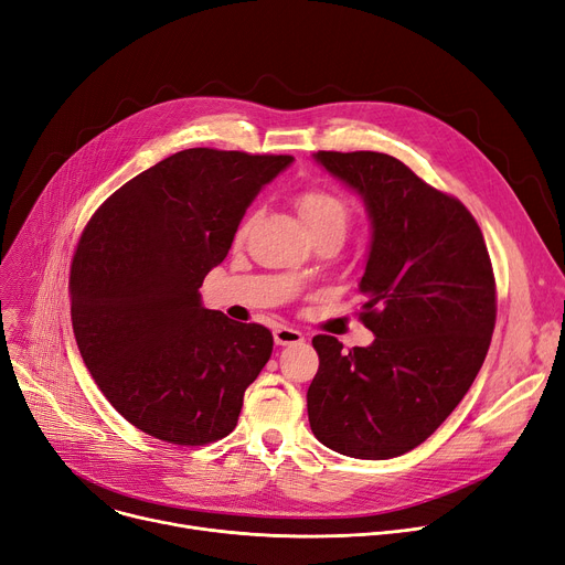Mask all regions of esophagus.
I'll return each instance as SVG.
<instances>
[{"label":"esophagus","mask_w":565,"mask_h":565,"mask_svg":"<svg viewBox=\"0 0 565 565\" xmlns=\"http://www.w3.org/2000/svg\"><path fill=\"white\" fill-rule=\"evenodd\" d=\"M305 341V337H302V332H298V330H292V328H277L275 330V343L277 345H298V343H302Z\"/></svg>","instance_id":"esophagus-1"}]
</instances>
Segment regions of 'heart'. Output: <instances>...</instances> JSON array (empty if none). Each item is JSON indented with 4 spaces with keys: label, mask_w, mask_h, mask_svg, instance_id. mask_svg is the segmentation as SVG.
<instances>
[{
    "label": "heart",
    "mask_w": 565,
    "mask_h": 565,
    "mask_svg": "<svg viewBox=\"0 0 565 565\" xmlns=\"http://www.w3.org/2000/svg\"><path fill=\"white\" fill-rule=\"evenodd\" d=\"M295 207H298V213H300L309 235H316L320 231H330V228L345 231L348 220H350L345 201L324 188H307V190L298 192L295 194Z\"/></svg>",
    "instance_id": "heart-1"
}]
</instances>
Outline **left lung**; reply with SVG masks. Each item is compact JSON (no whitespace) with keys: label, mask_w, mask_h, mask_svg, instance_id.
<instances>
[{"label":"left lung","mask_w":565,"mask_h":565,"mask_svg":"<svg viewBox=\"0 0 565 565\" xmlns=\"http://www.w3.org/2000/svg\"><path fill=\"white\" fill-rule=\"evenodd\" d=\"M313 160L366 205L360 318L375 341L345 352L334 337H313L309 424L337 454L396 458L441 426L483 366L497 318L490 254L467 207L401 160L375 151Z\"/></svg>","instance_id":"obj_1"}]
</instances>
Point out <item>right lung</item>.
Returning <instances> with one entry per match:
<instances>
[{"mask_svg": "<svg viewBox=\"0 0 565 565\" xmlns=\"http://www.w3.org/2000/svg\"><path fill=\"white\" fill-rule=\"evenodd\" d=\"M292 162L188 148L118 188L88 220L71 265V318L105 398L178 447L226 437L273 354V334L201 305L249 203Z\"/></svg>", "mask_w": 565, "mask_h": 565, "instance_id": "1", "label": "right lung"}]
</instances>
